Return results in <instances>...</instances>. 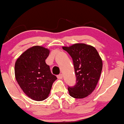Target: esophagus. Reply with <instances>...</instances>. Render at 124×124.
Masks as SVG:
<instances>
[{
    "label": "esophagus",
    "instance_id": "obj_1",
    "mask_svg": "<svg viewBox=\"0 0 124 124\" xmlns=\"http://www.w3.org/2000/svg\"><path fill=\"white\" fill-rule=\"evenodd\" d=\"M57 78L59 79H62V74L58 75H57Z\"/></svg>",
    "mask_w": 124,
    "mask_h": 124
}]
</instances>
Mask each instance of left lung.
<instances>
[{"mask_svg":"<svg viewBox=\"0 0 124 124\" xmlns=\"http://www.w3.org/2000/svg\"><path fill=\"white\" fill-rule=\"evenodd\" d=\"M72 59L76 84L68 86L69 94L75 98H84L91 94L97 85L102 70V61L97 49L85 44L62 47Z\"/></svg>","mask_w":124,"mask_h":124,"instance_id":"1","label":"left lung"}]
</instances>
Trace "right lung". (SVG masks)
<instances>
[{
    "instance_id": "obj_1",
    "label": "right lung",
    "mask_w": 124,
    "mask_h": 124,
    "mask_svg": "<svg viewBox=\"0 0 124 124\" xmlns=\"http://www.w3.org/2000/svg\"><path fill=\"white\" fill-rule=\"evenodd\" d=\"M49 50L34 46L26 50L16 61L15 78L27 96L41 101L48 97L57 77L50 72L45 62Z\"/></svg>"
}]
</instances>
